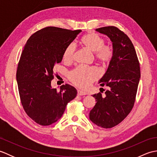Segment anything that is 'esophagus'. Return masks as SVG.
I'll return each instance as SVG.
<instances>
[{
	"mask_svg": "<svg viewBox=\"0 0 157 157\" xmlns=\"http://www.w3.org/2000/svg\"><path fill=\"white\" fill-rule=\"evenodd\" d=\"M86 92H83L81 90H78V96H84V95H86Z\"/></svg>",
	"mask_w": 157,
	"mask_h": 157,
	"instance_id": "34e87169",
	"label": "esophagus"
}]
</instances>
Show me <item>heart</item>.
Instances as JSON below:
<instances>
[{"label": "heart", "mask_w": 157, "mask_h": 157, "mask_svg": "<svg viewBox=\"0 0 157 157\" xmlns=\"http://www.w3.org/2000/svg\"><path fill=\"white\" fill-rule=\"evenodd\" d=\"M105 39L96 33H88L83 36L80 44L88 51L94 52V57L102 65H107L111 61L114 50L111 44H105ZM75 46L69 44L63 52V59L67 62L73 61L75 53ZM101 73L96 67H78L69 74V79L73 84L82 88H87L93 82L99 78Z\"/></svg>", "instance_id": "obj_1"}]
</instances>
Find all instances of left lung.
Listing matches in <instances>:
<instances>
[{
	"label": "left lung",
	"mask_w": 157,
	"mask_h": 157,
	"mask_svg": "<svg viewBox=\"0 0 157 157\" xmlns=\"http://www.w3.org/2000/svg\"><path fill=\"white\" fill-rule=\"evenodd\" d=\"M96 30L111 39L114 55L99 82L107 90L105 96L101 92L93 95L96 103L90 112V119L96 125L107 129L118 125L131 112L137 94L140 68L134 46L124 32L115 26Z\"/></svg>",
	"instance_id": "obj_1"
}]
</instances>
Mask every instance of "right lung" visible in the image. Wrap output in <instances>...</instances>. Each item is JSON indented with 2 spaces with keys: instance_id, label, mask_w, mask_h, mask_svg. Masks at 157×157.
Instances as JSON below:
<instances>
[{
  "instance_id": "obj_1",
  "label": "right lung",
  "mask_w": 157,
  "mask_h": 157,
  "mask_svg": "<svg viewBox=\"0 0 157 157\" xmlns=\"http://www.w3.org/2000/svg\"><path fill=\"white\" fill-rule=\"evenodd\" d=\"M81 32L46 27L32 34L23 48L16 73L19 97L26 114L39 125L57 121L67 103L76 97L74 87L65 84L57 91L51 88V81L55 65L61 62L65 48Z\"/></svg>"
}]
</instances>
